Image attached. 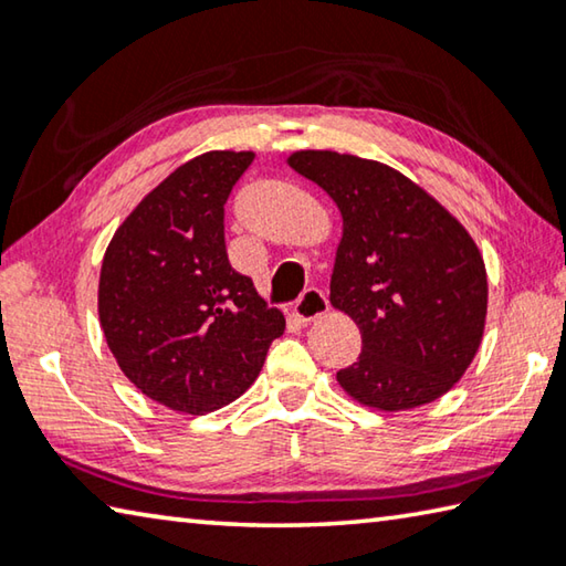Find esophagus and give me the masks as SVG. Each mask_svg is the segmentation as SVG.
<instances>
[{
  "label": "esophagus",
  "mask_w": 566,
  "mask_h": 566,
  "mask_svg": "<svg viewBox=\"0 0 566 566\" xmlns=\"http://www.w3.org/2000/svg\"><path fill=\"white\" fill-rule=\"evenodd\" d=\"M327 310H329V302L322 290H306L294 304V317L306 324V322L319 319L322 314H327Z\"/></svg>",
  "instance_id": "34e87169"
}]
</instances>
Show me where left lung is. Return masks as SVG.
I'll return each mask as SVG.
<instances>
[{
    "label": "left lung",
    "mask_w": 566,
    "mask_h": 566,
    "mask_svg": "<svg viewBox=\"0 0 566 566\" xmlns=\"http://www.w3.org/2000/svg\"><path fill=\"white\" fill-rule=\"evenodd\" d=\"M342 214L329 302L361 332L337 371L364 407L415 409L452 389L482 344L486 270L479 247L432 195L375 159L302 149L286 159Z\"/></svg>",
    "instance_id": "1"
}]
</instances>
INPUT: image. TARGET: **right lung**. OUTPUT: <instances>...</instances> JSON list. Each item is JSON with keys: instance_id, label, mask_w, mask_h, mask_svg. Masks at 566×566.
<instances>
[{"instance_id": "obj_1", "label": "right lung", "mask_w": 566, "mask_h": 566, "mask_svg": "<svg viewBox=\"0 0 566 566\" xmlns=\"http://www.w3.org/2000/svg\"><path fill=\"white\" fill-rule=\"evenodd\" d=\"M254 151L214 149L185 161L132 209L99 272V324L134 387L181 415L242 397L284 314L232 270L224 205Z\"/></svg>"}]
</instances>
